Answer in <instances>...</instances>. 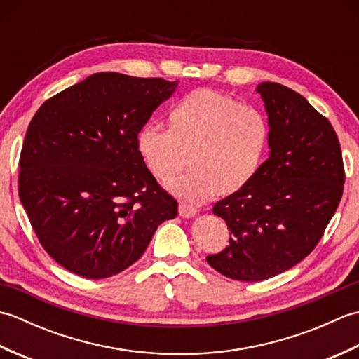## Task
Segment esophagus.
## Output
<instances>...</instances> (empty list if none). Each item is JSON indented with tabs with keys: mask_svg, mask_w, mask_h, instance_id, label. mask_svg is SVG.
Wrapping results in <instances>:
<instances>
[{
	"mask_svg": "<svg viewBox=\"0 0 359 359\" xmlns=\"http://www.w3.org/2000/svg\"><path fill=\"white\" fill-rule=\"evenodd\" d=\"M196 212H197V210L193 207V205L184 203V202L179 203V215L182 217H194Z\"/></svg>",
	"mask_w": 359,
	"mask_h": 359,
	"instance_id": "esophagus-1",
	"label": "esophagus"
}]
</instances>
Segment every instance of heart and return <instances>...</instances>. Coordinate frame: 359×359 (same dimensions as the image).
Segmentation results:
<instances>
[{
  "instance_id": "b5f03b06",
  "label": "heart",
  "mask_w": 359,
  "mask_h": 359,
  "mask_svg": "<svg viewBox=\"0 0 359 359\" xmlns=\"http://www.w3.org/2000/svg\"><path fill=\"white\" fill-rule=\"evenodd\" d=\"M270 128L261 112L212 89L188 94L170 114V131L143 126L137 151L158 180L170 182L191 166L170 189L191 202L216 193L239 191L253 179L269 144Z\"/></svg>"
}]
</instances>
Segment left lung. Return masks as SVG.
Masks as SVG:
<instances>
[{"instance_id":"obj_1","label":"left lung","mask_w":359,"mask_h":359,"mask_svg":"<svg viewBox=\"0 0 359 359\" xmlns=\"http://www.w3.org/2000/svg\"><path fill=\"white\" fill-rule=\"evenodd\" d=\"M256 93L269 116L270 156L239 191L212 212L230 230V245L207 262L224 276L257 282L311 253L344 189L339 140L330 121L301 94L264 81Z\"/></svg>"}]
</instances>
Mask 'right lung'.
<instances>
[{"label":"right lung","instance_id":"add662e5","mask_svg":"<svg viewBox=\"0 0 359 359\" xmlns=\"http://www.w3.org/2000/svg\"><path fill=\"white\" fill-rule=\"evenodd\" d=\"M179 81L98 72L36 111L20 156V201L52 259L103 279L139 259L177 216L137 151V134Z\"/></svg>","mask_w":359,"mask_h":359}]
</instances>
